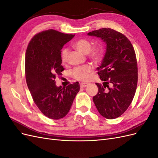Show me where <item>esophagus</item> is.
Segmentation results:
<instances>
[{"label": "esophagus", "mask_w": 158, "mask_h": 158, "mask_svg": "<svg viewBox=\"0 0 158 158\" xmlns=\"http://www.w3.org/2000/svg\"><path fill=\"white\" fill-rule=\"evenodd\" d=\"M88 85V83H86V82H82V83H80V87H82V88H85V87H86Z\"/></svg>", "instance_id": "obj_1"}]
</instances>
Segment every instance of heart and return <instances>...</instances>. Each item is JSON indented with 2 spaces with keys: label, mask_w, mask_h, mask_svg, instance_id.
Here are the masks:
<instances>
[{
  "label": "heart",
  "mask_w": 158,
  "mask_h": 158,
  "mask_svg": "<svg viewBox=\"0 0 158 158\" xmlns=\"http://www.w3.org/2000/svg\"><path fill=\"white\" fill-rule=\"evenodd\" d=\"M74 48H76L82 53L86 54L89 52V57L94 61L98 62L102 57L103 55V49L102 46L97 45L91 48L92 44L87 39H80L76 41L73 44ZM68 49H64L61 52V60L63 63H66L67 60ZM92 71V68L89 66L86 65L84 66L75 68L72 71L71 75L73 77L78 80H85L88 77V74Z\"/></svg>",
  "instance_id": "1"
}]
</instances>
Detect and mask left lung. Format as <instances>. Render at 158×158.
<instances>
[{
  "mask_svg": "<svg viewBox=\"0 0 158 158\" xmlns=\"http://www.w3.org/2000/svg\"><path fill=\"white\" fill-rule=\"evenodd\" d=\"M88 35L101 38L106 44V53L97 69L104 82L96 83L98 92L93 98L94 103L102 116L116 118L126 111L136 92L138 67L135 49L125 35L111 28L94 30Z\"/></svg>",
  "mask_w": 158,
  "mask_h": 158,
  "instance_id": "obj_1",
  "label": "left lung"
}]
</instances>
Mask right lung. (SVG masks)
Segmentation results:
<instances>
[{
    "instance_id": "1",
    "label": "right lung",
    "mask_w": 158,
    "mask_h": 158,
    "mask_svg": "<svg viewBox=\"0 0 158 158\" xmlns=\"http://www.w3.org/2000/svg\"><path fill=\"white\" fill-rule=\"evenodd\" d=\"M74 36L54 30L41 31L31 40L26 52V79L33 102L44 115L55 120L67 114L80 91L78 82L62 88L55 80L64 70L61 49Z\"/></svg>"
}]
</instances>
